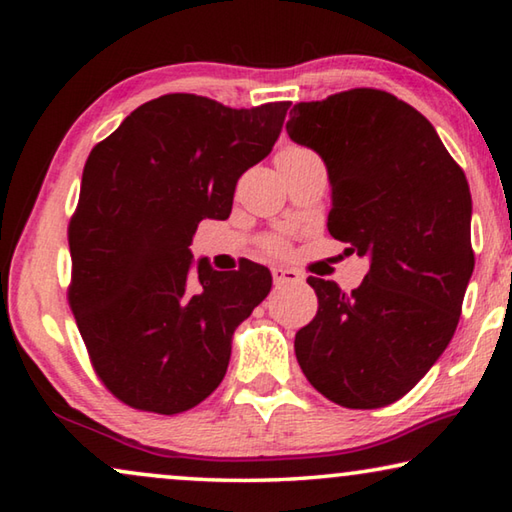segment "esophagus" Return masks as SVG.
Returning a JSON list of instances; mask_svg holds the SVG:
<instances>
[{
  "label": "esophagus",
  "instance_id": "esophagus-1",
  "mask_svg": "<svg viewBox=\"0 0 512 512\" xmlns=\"http://www.w3.org/2000/svg\"><path fill=\"white\" fill-rule=\"evenodd\" d=\"M271 273H273V282H275V287H284V284H300V282H302V273H300V271H296V268L275 266Z\"/></svg>",
  "mask_w": 512,
  "mask_h": 512
}]
</instances>
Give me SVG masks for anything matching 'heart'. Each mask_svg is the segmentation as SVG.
<instances>
[{"instance_id": "b5f03b06", "label": "heart", "mask_w": 512, "mask_h": 512, "mask_svg": "<svg viewBox=\"0 0 512 512\" xmlns=\"http://www.w3.org/2000/svg\"><path fill=\"white\" fill-rule=\"evenodd\" d=\"M307 153H311V151L302 149V146H284V149L277 153V160L291 158V155H307ZM262 250L268 255H282L284 250H287V244H284V239H280V237H266L262 241Z\"/></svg>"}]
</instances>
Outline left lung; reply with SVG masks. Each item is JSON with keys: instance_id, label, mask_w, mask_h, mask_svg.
Returning <instances> with one entry per match:
<instances>
[{"instance_id": "1", "label": "left lung", "mask_w": 512, "mask_h": 512, "mask_svg": "<svg viewBox=\"0 0 512 512\" xmlns=\"http://www.w3.org/2000/svg\"><path fill=\"white\" fill-rule=\"evenodd\" d=\"M287 133L325 162L329 235L370 259L352 293L309 277L318 311L296 334L298 363L336 404H393L456 332L474 271L470 185L429 119L384 90L296 103Z\"/></svg>"}]
</instances>
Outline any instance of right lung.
<instances>
[{
	"mask_svg": "<svg viewBox=\"0 0 512 512\" xmlns=\"http://www.w3.org/2000/svg\"><path fill=\"white\" fill-rule=\"evenodd\" d=\"M291 101L228 108L164 94L94 146L69 221L67 298L103 386L128 406L176 415L221 384L232 334L271 291L255 262L221 273L192 237L228 219L241 173L271 153Z\"/></svg>",
	"mask_w": 512,
	"mask_h": 512,
	"instance_id": "right-lung-1",
	"label": "right lung"
}]
</instances>
